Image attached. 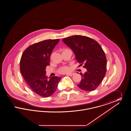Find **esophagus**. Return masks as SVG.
<instances>
[{
    "instance_id": "obj_1",
    "label": "esophagus",
    "mask_w": 131,
    "mask_h": 131,
    "mask_svg": "<svg viewBox=\"0 0 131 131\" xmlns=\"http://www.w3.org/2000/svg\"><path fill=\"white\" fill-rule=\"evenodd\" d=\"M75 75V73H69L67 74V75H70V76H72L73 75Z\"/></svg>"
}]
</instances>
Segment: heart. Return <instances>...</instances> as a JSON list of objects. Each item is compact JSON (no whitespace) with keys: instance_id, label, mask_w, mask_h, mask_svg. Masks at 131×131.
Wrapping results in <instances>:
<instances>
[{"instance_id":"heart-1","label":"heart","mask_w":131,"mask_h":131,"mask_svg":"<svg viewBox=\"0 0 131 131\" xmlns=\"http://www.w3.org/2000/svg\"><path fill=\"white\" fill-rule=\"evenodd\" d=\"M70 50L66 49V50ZM69 71H70V68H69L68 66H61L58 69V72L60 73H61V74H65V73H68Z\"/></svg>"}]
</instances>
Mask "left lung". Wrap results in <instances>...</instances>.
Returning <instances> with one entry per match:
<instances>
[{
    "label": "left lung",
    "mask_w": 131,
    "mask_h": 131,
    "mask_svg": "<svg viewBox=\"0 0 131 131\" xmlns=\"http://www.w3.org/2000/svg\"><path fill=\"white\" fill-rule=\"evenodd\" d=\"M63 42L75 53V59L87 71L80 73L81 80L78 86L81 89L91 91L96 89L103 80L106 73V58L100 44L92 38L74 35L64 38Z\"/></svg>",
    "instance_id": "8db88e82"
}]
</instances>
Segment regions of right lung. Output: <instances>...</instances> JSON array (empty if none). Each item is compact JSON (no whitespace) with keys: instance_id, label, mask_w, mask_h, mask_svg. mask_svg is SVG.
Returning <instances> with one entry per match:
<instances>
[{"instance_id":"add662e5","label":"right lung","mask_w":131,"mask_h":131,"mask_svg":"<svg viewBox=\"0 0 131 131\" xmlns=\"http://www.w3.org/2000/svg\"><path fill=\"white\" fill-rule=\"evenodd\" d=\"M59 39L47 40L33 44L24 51L20 60V71L28 86L38 95L49 97L57 89L60 77L48 80L46 67L50 65V56Z\"/></svg>"}]
</instances>
